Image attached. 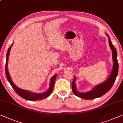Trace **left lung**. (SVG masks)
Wrapping results in <instances>:
<instances>
[{"instance_id":"obj_1","label":"left lung","mask_w":123,"mask_h":123,"mask_svg":"<svg viewBox=\"0 0 123 123\" xmlns=\"http://www.w3.org/2000/svg\"><path fill=\"white\" fill-rule=\"evenodd\" d=\"M109 37V45L110 47V48L112 50V60H113V66L112 70L111 71V74L105 82L102 83V84L98 85L96 86L92 89V91H90L88 92H79L76 90V86L75 84V80L76 78L74 77V80L72 83V90H73V93H74L75 96L84 99H92L100 97L104 95L105 93L107 92L110 89H111L113 84L115 83L116 78L118 74V68L119 65L118 62H117V49L115 48V47L111 43V41L110 38L109 36L106 34Z\"/></svg>"}]
</instances>
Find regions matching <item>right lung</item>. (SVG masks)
<instances>
[{
	"mask_svg": "<svg viewBox=\"0 0 123 123\" xmlns=\"http://www.w3.org/2000/svg\"><path fill=\"white\" fill-rule=\"evenodd\" d=\"M13 43L12 44V45L9 47V48H8V49L7 53H6V78H7L8 81H9V83H10L11 86H12L13 89L14 90V91L16 92V93H17L18 96L23 98L27 99V100H30V101L41 100V99H43L44 98H45L48 97V96L50 94V93H52V91H53L54 84H55V78H56L57 74H55V75H53V76L51 78V79H50L49 88V89L47 90L46 92H45L44 93H33V92H31L20 89V88L17 87V86H16V85L14 84L13 82L12 81V79H11L10 77V75H9V72H8V57H9V53H10L11 47L12 46Z\"/></svg>",
	"mask_w": 123,
	"mask_h": 123,
	"instance_id": "obj_1",
	"label": "right lung"
}]
</instances>
